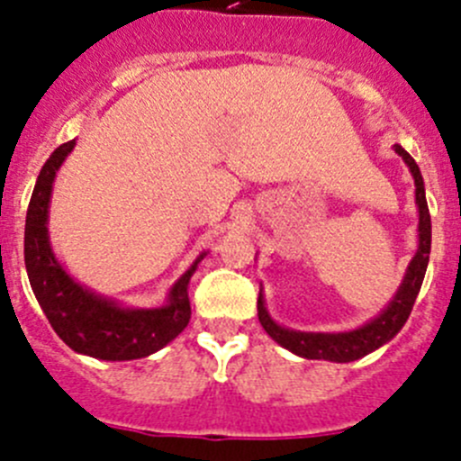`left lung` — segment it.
Wrapping results in <instances>:
<instances>
[{"label":"left lung","mask_w":461,"mask_h":461,"mask_svg":"<svg viewBox=\"0 0 461 461\" xmlns=\"http://www.w3.org/2000/svg\"><path fill=\"white\" fill-rule=\"evenodd\" d=\"M394 152L399 154L410 167L414 179V199H417L419 208V249L414 253L412 262H410L408 271H405L403 282H401L399 291L390 304L367 325L358 327L352 331H339V334H313V331H294L280 327L271 316H268L267 307H264L262 291L258 298V318L262 322L264 331L282 345L289 352L298 354L303 358H316V361H331V363H352L358 358L367 357L370 352L379 349L387 340L394 339L401 331V327L408 321L412 304L417 300L419 289H421L423 276L428 268V255H430V212H428L426 203V190H423V179L419 166L414 158L405 152L401 145H394Z\"/></svg>","instance_id":"8db88e82"}]
</instances>
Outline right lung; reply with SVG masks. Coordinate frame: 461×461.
Masks as SVG:
<instances>
[{
	"mask_svg": "<svg viewBox=\"0 0 461 461\" xmlns=\"http://www.w3.org/2000/svg\"><path fill=\"white\" fill-rule=\"evenodd\" d=\"M74 145L76 139L56 148L40 170L31 194L24 229V262L31 289L56 334L74 352L100 361H134L149 357L188 327V282L206 253L199 255L193 267L172 285L163 307H121L113 300L77 285L53 255L47 229L53 179Z\"/></svg>",
	"mask_w": 461,
	"mask_h": 461,
	"instance_id": "obj_1",
	"label": "right lung"
}]
</instances>
